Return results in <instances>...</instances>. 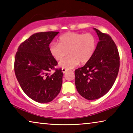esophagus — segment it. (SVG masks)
<instances>
[{"instance_id":"34e87169","label":"esophagus","mask_w":133,"mask_h":133,"mask_svg":"<svg viewBox=\"0 0 133 133\" xmlns=\"http://www.w3.org/2000/svg\"><path fill=\"white\" fill-rule=\"evenodd\" d=\"M66 71H67V69L66 68H62V71L63 73H65L66 72Z\"/></svg>"}]
</instances>
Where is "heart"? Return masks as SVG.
I'll return each mask as SVG.
<instances>
[{
    "instance_id": "b5f03b06",
    "label": "heart",
    "mask_w": 133,
    "mask_h": 133,
    "mask_svg": "<svg viewBox=\"0 0 133 133\" xmlns=\"http://www.w3.org/2000/svg\"><path fill=\"white\" fill-rule=\"evenodd\" d=\"M59 43H52L49 46L50 54L56 61H60L69 54L68 56L59 62L63 68L72 69L81 64L90 61L96 48V38L91 33L69 32L61 36Z\"/></svg>"
}]
</instances>
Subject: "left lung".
Segmentation results:
<instances>
[{
	"mask_svg": "<svg viewBox=\"0 0 133 133\" xmlns=\"http://www.w3.org/2000/svg\"><path fill=\"white\" fill-rule=\"evenodd\" d=\"M99 41L90 61L75 70V86L79 95L95 100L106 95L117 77L119 55L115 42L108 34L94 28Z\"/></svg>",
	"mask_w": 133,
	"mask_h": 133,
	"instance_id": "1",
	"label": "left lung"
}]
</instances>
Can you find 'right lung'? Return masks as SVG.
Returning <instances> with one entry per match:
<instances>
[{"mask_svg": "<svg viewBox=\"0 0 133 133\" xmlns=\"http://www.w3.org/2000/svg\"><path fill=\"white\" fill-rule=\"evenodd\" d=\"M59 32L32 34L20 44L16 54L14 70L22 90L39 103L52 101L59 93L63 72L56 69V59L50 54L49 44ZM55 72L51 75V70Z\"/></svg>", "mask_w": 133, "mask_h": 133, "instance_id": "add662e5", "label": "right lung"}]
</instances>
